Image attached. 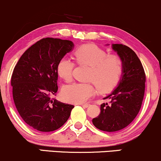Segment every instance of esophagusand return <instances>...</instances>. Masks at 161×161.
<instances>
[{
    "mask_svg": "<svg viewBox=\"0 0 161 161\" xmlns=\"http://www.w3.org/2000/svg\"><path fill=\"white\" fill-rule=\"evenodd\" d=\"M79 105H81V106H82V107H83V108H88V106H89V104H79Z\"/></svg>",
    "mask_w": 161,
    "mask_h": 161,
    "instance_id": "34e87169",
    "label": "esophagus"
}]
</instances>
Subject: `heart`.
I'll list each match as a JSON object with an SVG mask.
<instances>
[{
  "instance_id": "obj_1",
  "label": "heart",
  "mask_w": 161,
  "mask_h": 161,
  "mask_svg": "<svg viewBox=\"0 0 161 161\" xmlns=\"http://www.w3.org/2000/svg\"><path fill=\"white\" fill-rule=\"evenodd\" d=\"M77 64L90 66L88 80L92 81L101 92L112 90L119 82L123 73V62L115 54H108L104 49L95 45L79 47L73 53ZM75 64L68 58H62L57 64L59 76L66 82L73 80ZM96 92L92 84L73 83L63 87L61 97L64 101L73 104H82Z\"/></svg>"
}]
</instances>
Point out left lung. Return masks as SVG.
Returning <instances> with one entry per match:
<instances>
[{"mask_svg":"<svg viewBox=\"0 0 161 161\" xmlns=\"http://www.w3.org/2000/svg\"><path fill=\"white\" fill-rule=\"evenodd\" d=\"M112 49L123 62V73L117 86L104 97L109 103L101 104V114L92 119L96 128L106 132L124 129L136 118L141 108L145 88V73L136 53L122 44Z\"/></svg>","mask_w":161,"mask_h":161,"instance_id":"left-lung-1","label":"left lung"}]
</instances>
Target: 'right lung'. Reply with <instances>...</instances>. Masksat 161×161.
Segmentation results:
<instances>
[{"instance_id": "1", "label": "right lung", "mask_w": 161, "mask_h": 161, "mask_svg": "<svg viewBox=\"0 0 161 161\" xmlns=\"http://www.w3.org/2000/svg\"><path fill=\"white\" fill-rule=\"evenodd\" d=\"M73 47L71 41L43 38L23 53L14 68L11 78L14 104L23 120L36 130L60 128L74 108L51 98L58 89L57 64Z\"/></svg>"}]
</instances>
